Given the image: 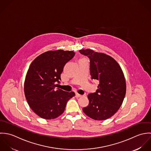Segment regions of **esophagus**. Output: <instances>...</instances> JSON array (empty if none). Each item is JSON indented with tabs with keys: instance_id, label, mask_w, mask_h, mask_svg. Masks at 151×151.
Instances as JSON below:
<instances>
[{
	"instance_id": "obj_1",
	"label": "esophagus",
	"mask_w": 151,
	"mask_h": 151,
	"mask_svg": "<svg viewBox=\"0 0 151 151\" xmlns=\"http://www.w3.org/2000/svg\"><path fill=\"white\" fill-rule=\"evenodd\" d=\"M75 97H76V98H78V97H82V95L79 94V93H76V94H75Z\"/></svg>"
}]
</instances>
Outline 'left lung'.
I'll list each match as a JSON object with an SVG mask.
<instances>
[{
  "mask_svg": "<svg viewBox=\"0 0 151 151\" xmlns=\"http://www.w3.org/2000/svg\"><path fill=\"white\" fill-rule=\"evenodd\" d=\"M81 54L90 59L91 79L99 81L96 92L88 94L89 105L85 114L95 120H104L120 109L126 93V83L120 66L111 57L91 49L81 50Z\"/></svg>",
  "mask_w": 151,
  "mask_h": 151,
  "instance_id": "1",
  "label": "left lung"
}]
</instances>
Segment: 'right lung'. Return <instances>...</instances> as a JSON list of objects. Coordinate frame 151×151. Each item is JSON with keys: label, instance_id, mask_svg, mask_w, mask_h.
Wrapping results in <instances>:
<instances>
[{"label": "right lung", "instance_id": "add662e5", "mask_svg": "<svg viewBox=\"0 0 151 151\" xmlns=\"http://www.w3.org/2000/svg\"><path fill=\"white\" fill-rule=\"evenodd\" d=\"M75 55L73 51H49L38 56L26 74L24 91L31 110L44 119L61 115L74 92L56 89L65 65Z\"/></svg>", "mask_w": 151, "mask_h": 151}]
</instances>
